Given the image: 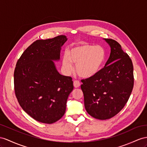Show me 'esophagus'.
Here are the masks:
<instances>
[{
  "label": "esophagus",
  "mask_w": 147,
  "mask_h": 147,
  "mask_svg": "<svg viewBox=\"0 0 147 147\" xmlns=\"http://www.w3.org/2000/svg\"><path fill=\"white\" fill-rule=\"evenodd\" d=\"M73 84H74V88H79L81 85V82L80 81H78V80H74V82H73Z\"/></svg>",
  "instance_id": "1"
}]
</instances>
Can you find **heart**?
I'll return each instance as SVG.
<instances>
[{
  "label": "heart",
  "instance_id": "obj_1",
  "mask_svg": "<svg viewBox=\"0 0 147 147\" xmlns=\"http://www.w3.org/2000/svg\"><path fill=\"white\" fill-rule=\"evenodd\" d=\"M105 57L106 53L102 47L83 44L66 52L63 58V68L66 73H71L73 70L72 63L76 64V71L79 76L91 78L100 70Z\"/></svg>",
  "mask_w": 147,
  "mask_h": 147
}]
</instances>
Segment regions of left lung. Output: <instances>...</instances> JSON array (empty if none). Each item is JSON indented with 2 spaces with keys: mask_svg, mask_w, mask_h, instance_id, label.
Listing matches in <instances>:
<instances>
[{
  "mask_svg": "<svg viewBox=\"0 0 147 147\" xmlns=\"http://www.w3.org/2000/svg\"><path fill=\"white\" fill-rule=\"evenodd\" d=\"M111 48L105 66L94 76L81 80L84 106L88 114L100 120L111 119L125 106L134 84L131 59L117 41L105 38Z\"/></svg>",
  "mask_w": 147,
  "mask_h": 147,
  "instance_id": "left-lung-1",
  "label": "left lung"
}]
</instances>
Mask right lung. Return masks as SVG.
I'll return each mask as SVG.
<instances>
[{
	"label": "right lung",
	"instance_id": "obj_1",
	"mask_svg": "<svg viewBox=\"0 0 147 147\" xmlns=\"http://www.w3.org/2000/svg\"><path fill=\"white\" fill-rule=\"evenodd\" d=\"M65 35L38 40L24 51L14 71V90L24 111L37 121L53 123L64 115L73 90L72 78L60 74L52 60H58Z\"/></svg>",
	"mask_w": 147,
	"mask_h": 147
}]
</instances>
